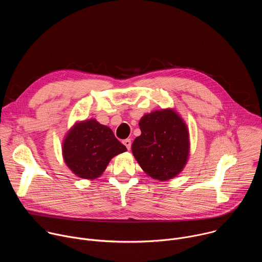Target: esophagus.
I'll use <instances>...</instances> for the list:
<instances>
[{
    "label": "esophagus",
    "instance_id": "obj_1",
    "mask_svg": "<svg viewBox=\"0 0 262 262\" xmlns=\"http://www.w3.org/2000/svg\"><path fill=\"white\" fill-rule=\"evenodd\" d=\"M123 145L127 148V150H129L130 149V146H132V141H130V139H125V140H123Z\"/></svg>",
    "mask_w": 262,
    "mask_h": 262
}]
</instances>
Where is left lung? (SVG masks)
Here are the masks:
<instances>
[{
  "label": "left lung",
  "instance_id": "1",
  "mask_svg": "<svg viewBox=\"0 0 262 262\" xmlns=\"http://www.w3.org/2000/svg\"><path fill=\"white\" fill-rule=\"evenodd\" d=\"M141 136L132 145L133 154L151 178L165 181L177 176L189 153L184 121L172 110L155 111L140 120Z\"/></svg>",
  "mask_w": 262,
  "mask_h": 262
}]
</instances>
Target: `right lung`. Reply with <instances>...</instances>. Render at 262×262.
<instances>
[{"label":"right lung","mask_w":262,"mask_h":262,"mask_svg":"<svg viewBox=\"0 0 262 262\" xmlns=\"http://www.w3.org/2000/svg\"><path fill=\"white\" fill-rule=\"evenodd\" d=\"M126 147L114 136L111 128L91 119L77 123L68 134L62 153L67 165L80 178H98L115 155Z\"/></svg>","instance_id":"right-lung-1"}]
</instances>
